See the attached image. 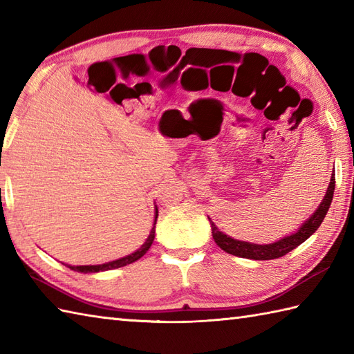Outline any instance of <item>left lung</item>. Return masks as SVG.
<instances>
[{"label":"left lung","mask_w":354,"mask_h":354,"mask_svg":"<svg viewBox=\"0 0 354 354\" xmlns=\"http://www.w3.org/2000/svg\"><path fill=\"white\" fill-rule=\"evenodd\" d=\"M330 184H332V183H330ZM328 189H330V187H328ZM328 192L326 194V201H322V204L319 205V212L317 213V216L313 214L315 217L309 223H307V227L303 231H299L298 234L292 236V239H286V240L283 239L281 243H274L272 246H268V245H265V246H261V245H259V246H248L246 250H242V246H240V250H239V248L232 246L234 243H232L227 236L222 234L221 231L216 230L214 223H212L213 237L216 240V243L219 245L223 251H227L230 254H236V255L243 254V255H246V257H250V259H263V260H265V259L280 257V255H283V254H286L288 251L293 250V248H295L297 245L301 243L304 239L309 237L312 232L319 227V223L322 222V219H324V214H326V212L328 209L330 196H332V194H330Z\"/></svg>","instance_id":"obj_1"}]
</instances>
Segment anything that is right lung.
I'll return each instance as SVG.
<instances>
[{
    "label": "right lung",
    "instance_id": "add662e5",
    "mask_svg": "<svg viewBox=\"0 0 354 354\" xmlns=\"http://www.w3.org/2000/svg\"><path fill=\"white\" fill-rule=\"evenodd\" d=\"M155 223H156V219H155V222H153V228H152V231H150V234H149V239L146 240V243L142 245L140 250L135 252V254H132V255H127V257H124V259H122V260H117V261H112V263H106V265H102V266H77V268H73V266H70L71 269H74V270H80V272H91V270H100V269H109V268H118V266H122V265H126V263H131V261H135L137 259H140L142 254H145L149 248H150V245H152V242H153V237H155Z\"/></svg>",
    "mask_w": 354,
    "mask_h": 354
}]
</instances>
